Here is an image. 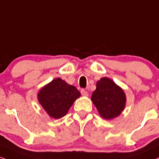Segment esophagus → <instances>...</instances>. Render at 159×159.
I'll return each instance as SVG.
<instances>
[{
    "label": "esophagus",
    "mask_w": 159,
    "mask_h": 159,
    "mask_svg": "<svg viewBox=\"0 0 159 159\" xmlns=\"http://www.w3.org/2000/svg\"><path fill=\"white\" fill-rule=\"evenodd\" d=\"M81 95H83V96H88V93H87V91H86L84 89H82L81 90Z\"/></svg>",
    "instance_id": "esophagus-1"
}]
</instances>
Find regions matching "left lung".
I'll list each match as a JSON object with an SVG mask.
<instances>
[{
    "label": "left lung",
    "mask_w": 159,
    "mask_h": 159,
    "mask_svg": "<svg viewBox=\"0 0 159 159\" xmlns=\"http://www.w3.org/2000/svg\"><path fill=\"white\" fill-rule=\"evenodd\" d=\"M92 101L99 114L105 119H112L121 113L125 107L126 96L121 87L108 78L97 82Z\"/></svg>",
    "instance_id": "8db88e82"
}]
</instances>
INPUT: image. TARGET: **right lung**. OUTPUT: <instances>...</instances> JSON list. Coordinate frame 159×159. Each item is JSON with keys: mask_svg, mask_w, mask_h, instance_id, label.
I'll use <instances>...</instances> for the list:
<instances>
[{"mask_svg": "<svg viewBox=\"0 0 159 159\" xmlns=\"http://www.w3.org/2000/svg\"><path fill=\"white\" fill-rule=\"evenodd\" d=\"M80 95L75 87L69 85L61 78H56L42 88L38 94V98L49 116L57 119L67 113Z\"/></svg>", "mask_w": 159, "mask_h": 159, "instance_id": "right-lung-1", "label": "right lung"}]
</instances>
